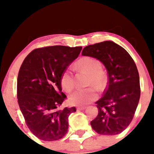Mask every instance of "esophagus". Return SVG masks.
Listing matches in <instances>:
<instances>
[{
  "label": "esophagus",
  "mask_w": 154,
  "mask_h": 154,
  "mask_svg": "<svg viewBox=\"0 0 154 154\" xmlns=\"http://www.w3.org/2000/svg\"><path fill=\"white\" fill-rule=\"evenodd\" d=\"M85 108H86L85 106H79L77 107V110L82 111V110H84V109H85Z\"/></svg>",
  "instance_id": "1"
}]
</instances>
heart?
<instances>
[{"label": "heart", "mask_w": 154, "mask_h": 154, "mask_svg": "<svg viewBox=\"0 0 154 154\" xmlns=\"http://www.w3.org/2000/svg\"><path fill=\"white\" fill-rule=\"evenodd\" d=\"M75 69L88 74L87 85L90 87L83 90H78L69 97V102L75 106H84L93 102L97 98V92L94 86L99 90L105 88L107 82L106 73L102 69L100 61L91 57H84L75 64ZM61 85L66 92H70L74 88V77L70 69L63 71L60 79Z\"/></svg>", "instance_id": "b5f03b06"}]
</instances>
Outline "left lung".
<instances>
[{"instance_id": "left-lung-1", "label": "left lung", "mask_w": 154, "mask_h": 154, "mask_svg": "<svg viewBox=\"0 0 154 154\" xmlns=\"http://www.w3.org/2000/svg\"><path fill=\"white\" fill-rule=\"evenodd\" d=\"M82 55L101 61L108 73L107 87L95 102L98 115L90 123L92 129L104 135L121 133L131 123L140 97L135 63L123 48L112 41L86 46Z\"/></svg>"}]
</instances>
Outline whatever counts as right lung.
<instances>
[{
    "label": "right lung",
    "mask_w": 154,
    "mask_h": 154,
    "mask_svg": "<svg viewBox=\"0 0 154 154\" xmlns=\"http://www.w3.org/2000/svg\"><path fill=\"white\" fill-rule=\"evenodd\" d=\"M81 50L63 45L36 48L21 65L18 104L27 127L40 140L55 141L66 134L69 116L76 109L61 107L66 96L62 92L60 79Z\"/></svg>",
    "instance_id": "1"
}]
</instances>
